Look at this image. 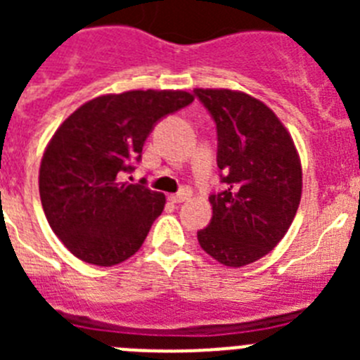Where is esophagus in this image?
Listing matches in <instances>:
<instances>
[{
	"mask_svg": "<svg viewBox=\"0 0 360 360\" xmlns=\"http://www.w3.org/2000/svg\"><path fill=\"white\" fill-rule=\"evenodd\" d=\"M189 196H191V189H187V187H184V189L178 191L176 195H171V196H169V202H173V203H182V202H186V200H189Z\"/></svg>",
	"mask_w": 360,
	"mask_h": 360,
	"instance_id": "1",
	"label": "esophagus"
}]
</instances>
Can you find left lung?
I'll list each match as a JSON object with an SVG mask.
<instances>
[{
    "label": "left lung",
    "instance_id": "8db88e82",
    "mask_svg": "<svg viewBox=\"0 0 360 360\" xmlns=\"http://www.w3.org/2000/svg\"><path fill=\"white\" fill-rule=\"evenodd\" d=\"M195 97L216 124L219 182L211 224L198 231L209 256L243 266L269 254L297 212L303 173L294 141L269 106L241 91L202 90Z\"/></svg>",
    "mask_w": 360,
    "mask_h": 360
}]
</instances>
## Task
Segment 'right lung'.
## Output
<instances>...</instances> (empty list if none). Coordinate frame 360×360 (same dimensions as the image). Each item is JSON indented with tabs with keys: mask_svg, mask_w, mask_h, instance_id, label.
Wrapping results in <instances>:
<instances>
[{
	"mask_svg": "<svg viewBox=\"0 0 360 360\" xmlns=\"http://www.w3.org/2000/svg\"><path fill=\"white\" fill-rule=\"evenodd\" d=\"M193 101L173 90L103 95L59 126L41 160L39 195L50 227L73 256L111 266L141 249L165 196L144 182H120V173L141 162L157 122Z\"/></svg>",
	"mask_w": 360,
	"mask_h": 360,
	"instance_id": "add662e5",
	"label": "right lung"
}]
</instances>
